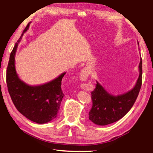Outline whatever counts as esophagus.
<instances>
[{
    "label": "esophagus",
    "instance_id": "esophagus-1",
    "mask_svg": "<svg viewBox=\"0 0 153 153\" xmlns=\"http://www.w3.org/2000/svg\"><path fill=\"white\" fill-rule=\"evenodd\" d=\"M84 76H85V73H84V71H82L81 72V77H84Z\"/></svg>",
    "mask_w": 153,
    "mask_h": 153
}]
</instances>
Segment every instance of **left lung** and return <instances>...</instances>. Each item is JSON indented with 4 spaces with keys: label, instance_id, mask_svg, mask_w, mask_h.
Listing matches in <instances>:
<instances>
[{
    "label": "left lung",
    "instance_id": "8db88e82",
    "mask_svg": "<svg viewBox=\"0 0 153 153\" xmlns=\"http://www.w3.org/2000/svg\"><path fill=\"white\" fill-rule=\"evenodd\" d=\"M142 59L138 68L139 77L132 89L123 94L114 96L108 93L98 82L91 92L92 107L89 120L98 126H106L124 117L132 107L142 86Z\"/></svg>",
    "mask_w": 153,
    "mask_h": 153
}]
</instances>
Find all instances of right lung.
<instances>
[{
    "label": "right lung",
    "mask_w": 153,
    "mask_h": 153,
    "mask_svg": "<svg viewBox=\"0 0 153 153\" xmlns=\"http://www.w3.org/2000/svg\"><path fill=\"white\" fill-rule=\"evenodd\" d=\"M27 24L10 55L7 70V85L11 100L19 113L28 120L42 124L57 116L64 94L61 81L66 73L45 84L32 86L21 80L15 70V56L18 44L30 26Z\"/></svg>",
    "instance_id": "right-lung-1"
}]
</instances>
